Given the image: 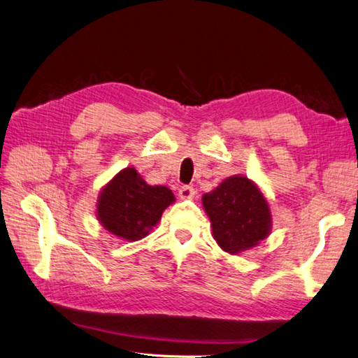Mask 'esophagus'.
Here are the masks:
<instances>
[{"mask_svg": "<svg viewBox=\"0 0 358 358\" xmlns=\"http://www.w3.org/2000/svg\"><path fill=\"white\" fill-rule=\"evenodd\" d=\"M178 196L182 198V199L194 198V196H195V189H194V186H187V185L181 186V187L178 189Z\"/></svg>", "mask_w": 358, "mask_h": 358, "instance_id": "34e87169", "label": "esophagus"}]
</instances>
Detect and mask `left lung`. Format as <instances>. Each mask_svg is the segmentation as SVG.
Masks as SVG:
<instances>
[{
  "instance_id": "8db88e82",
  "label": "left lung",
  "mask_w": 358,
  "mask_h": 358,
  "mask_svg": "<svg viewBox=\"0 0 358 358\" xmlns=\"http://www.w3.org/2000/svg\"><path fill=\"white\" fill-rule=\"evenodd\" d=\"M216 242L227 252L250 250L269 234L266 199L246 177H230L203 196Z\"/></svg>"
}]
</instances>
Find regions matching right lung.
<instances>
[{
    "label": "right lung",
    "mask_w": 358,
    "mask_h": 358,
    "mask_svg": "<svg viewBox=\"0 0 358 358\" xmlns=\"http://www.w3.org/2000/svg\"><path fill=\"white\" fill-rule=\"evenodd\" d=\"M173 199L168 187L146 185L136 169L127 168L101 192L98 219L121 239L139 241L160 221L163 210Z\"/></svg>",
    "instance_id": "obj_1"
}]
</instances>
